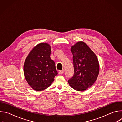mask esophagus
Listing matches in <instances>:
<instances>
[{"mask_svg": "<svg viewBox=\"0 0 122 122\" xmlns=\"http://www.w3.org/2000/svg\"><path fill=\"white\" fill-rule=\"evenodd\" d=\"M64 72H65V71H64V70H62V71H59V72H58V73H59V74H63L64 73Z\"/></svg>", "mask_w": 122, "mask_h": 122, "instance_id": "34e87169", "label": "esophagus"}]
</instances>
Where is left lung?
<instances>
[{"label":"left lung","mask_w":122,"mask_h":122,"mask_svg":"<svg viewBox=\"0 0 122 122\" xmlns=\"http://www.w3.org/2000/svg\"><path fill=\"white\" fill-rule=\"evenodd\" d=\"M74 74L68 82L77 91L89 88L96 81L99 71L97 58L84 42L80 41L71 47Z\"/></svg>","instance_id":"8db88e82"}]
</instances>
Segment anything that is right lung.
Returning a JSON list of instances; mask_svg holds the SVG:
<instances>
[{"label":"right lung","instance_id":"add662e5","mask_svg":"<svg viewBox=\"0 0 122 122\" xmlns=\"http://www.w3.org/2000/svg\"><path fill=\"white\" fill-rule=\"evenodd\" d=\"M51 50L48 44L40 43L33 49L25 61V78L36 91H42L49 87L58 74L55 62L50 58Z\"/></svg>","mask_w":122,"mask_h":122}]
</instances>
